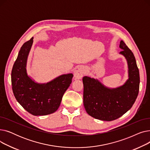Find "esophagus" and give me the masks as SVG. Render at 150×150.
<instances>
[{
	"label": "esophagus",
	"instance_id": "esophagus-1",
	"mask_svg": "<svg viewBox=\"0 0 150 150\" xmlns=\"http://www.w3.org/2000/svg\"><path fill=\"white\" fill-rule=\"evenodd\" d=\"M86 73V69L84 67H80L78 70H75L74 78L76 80H80L83 78V75Z\"/></svg>",
	"mask_w": 150,
	"mask_h": 150
}]
</instances>
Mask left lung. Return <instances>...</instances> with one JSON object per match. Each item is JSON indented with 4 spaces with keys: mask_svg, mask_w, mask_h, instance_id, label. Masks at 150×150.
Returning <instances> with one entry per match:
<instances>
[{
    "mask_svg": "<svg viewBox=\"0 0 150 150\" xmlns=\"http://www.w3.org/2000/svg\"><path fill=\"white\" fill-rule=\"evenodd\" d=\"M120 54L128 62V80L117 88H109L98 80L84 76L83 103L87 113L95 119L112 121L122 116L132 106L139 91L140 76L132 51L121 41Z\"/></svg>",
    "mask_w": 150,
    "mask_h": 150,
    "instance_id": "obj_1",
    "label": "left lung"
}]
</instances>
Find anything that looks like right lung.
<instances>
[{
  "label": "right lung",
  "instance_id": "obj_1",
  "mask_svg": "<svg viewBox=\"0 0 150 150\" xmlns=\"http://www.w3.org/2000/svg\"><path fill=\"white\" fill-rule=\"evenodd\" d=\"M33 37L21 47L11 71L14 96L18 103L33 115H45L58 109L64 92L72 83V74L62 75L51 81L39 84L28 76L27 61Z\"/></svg>",
  "mask_w": 150,
  "mask_h": 150
}]
</instances>
